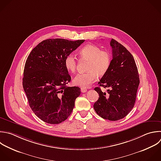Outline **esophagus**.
<instances>
[{
	"mask_svg": "<svg viewBox=\"0 0 161 161\" xmlns=\"http://www.w3.org/2000/svg\"><path fill=\"white\" fill-rule=\"evenodd\" d=\"M80 91H81V92H83V93L87 92V89H86V88H84V87H81V88H80Z\"/></svg>",
	"mask_w": 161,
	"mask_h": 161,
	"instance_id": "esophagus-1",
	"label": "esophagus"
}]
</instances>
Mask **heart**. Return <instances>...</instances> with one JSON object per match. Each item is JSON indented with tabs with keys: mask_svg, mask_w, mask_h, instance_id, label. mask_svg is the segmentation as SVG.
<instances>
[{
	"mask_svg": "<svg viewBox=\"0 0 161 161\" xmlns=\"http://www.w3.org/2000/svg\"><path fill=\"white\" fill-rule=\"evenodd\" d=\"M82 59L88 60L87 72L78 74L73 79L75 85L87 87L94 83L97 77H103L108 71L111 63V55L108 51L102 50L95 45L87 44L79 52ZM64 64L67 71L74 73L77 67V59L72 54L68 55L65 58Z\"/></svg>",
	"mask_w": 161,
	"mask_h": 161,
	"instance_id": "heart-1",
	"label": "heart"
}]
</instances>
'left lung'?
<instances>
[{
  "instance_id": "8db88e82",
  "label": "left lung",
  "mask_w": 161,
  "mask_h": 161,
  "mask_svg": "<svg viewBox=\"0 0 161 161\" xmlns=\"http://www.w3.org/2000/svg\"><path fill=\"white\" fill-rule=\"evenodd\" d=\"M110 45L111 65L98 82L99 86L108 89L103 92L100 87L94 88L99 97L94 109L101 118L117 121L125 117L133 108L140 79L134 58L129 51L114 39Z\"/></svg>"
}]
</instances>
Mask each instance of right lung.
<instances>
[{"instance_id":"1","label":"right lung","mask_w":161,"mask_h":161,"mask_svg":"<svg viewBox=\"0 0 161 161\" xmlns=\"http://www.w3.org/2000/svg\"><path fill=\"white\" fill-rule=\"evenodd\" d=\"M84 41L47 39L34 48L28 57L23 89L33 113L47 123L58 124L67 119L80 94L79 87L67 86L71 77L64 61Z\"/></svg>"}]
</instances>
